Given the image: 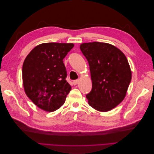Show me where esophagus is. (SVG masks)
<instances>
[{
  "mask_svg": "<svg viewBox=\"0 0 154 154\" xmlns=\"http://www.w3.org/2000/svg\"><path fill=\"white\" fill-rule=\"evenodd\" d=\"M79 82H80V80H74V81H73V84L74 85H77V84H78L79 83Z\"/></svg>",
  "mask_w": 154,
  "mask_h": 154,
  "instance_id": "34e87169",
  "label": "esophagus"
}]
</instances>
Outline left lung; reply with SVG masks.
<instances>
[{"mask_svg":"<svg viewBox=\"0 0 154 154\" xmlns=\"http://www.w3.org/2000/svg\"><path fill=\"white\" fill-rule=\"evenodd\" d=\"M80 50L89 65L92 90L86 97L91 106L100 112L113 109L127 94L132 71L124 53L104 42L83 43Z\"/></svg>","mask_w":154,"mask_h":154,"instance_id":"left-lung-1","label":"left lung"}]
</instances>
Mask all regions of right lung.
<instances>
[{
  "label": "right lung",
  "instance_id": "add662e5",
  "mask_svg": "<svg viewBox=\"0 0 154 154\" xmlns=\"http://www.w3.org/2000/svg\"><path fill=\"white\" fill-rule=\"evenodd\" d=\"M73 44L44 43L32 49L22 66V81L27 96L35 105L53 112L63 105L71 87L66 81L63 62Z\"/></svg>",
  "mask_w": 154,
  "mask_h": 154
}]
</instances>
